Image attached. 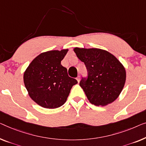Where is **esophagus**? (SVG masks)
I'll return each instance as SVG.
<instances>
[{"label": "esophagus", "instance_id": "1", "mask_svg": "<svg viewBox=\"0 0 146 146\" xmlns=\"http://www.w3.org/2000/svg\"><path fill=\"white\" fill-rule=\"evenodd\" d=\"M76 80H77L78 82H80V76H78L76 78Z\"/></svg>", "mask_w": 146, "mask_h": 146}]
</instances>
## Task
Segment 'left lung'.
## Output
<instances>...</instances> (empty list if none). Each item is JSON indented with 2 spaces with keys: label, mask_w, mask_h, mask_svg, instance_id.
<instances>
[{
  "label": "left lung",
  "mask_w": 146,
  "mask_h": 146,
  "mask_svg": "<svg viewBox=\"0 0 146 146\" xmlns=\"http://www.w3.org/2000/svg\"><path fill=\"white\" fill-rule=\"evenodd\" d=\"M78 58L84 62L87 80L80 86L89 101L96 106H105L119 98L126 82V70L115 56L98 48H74Z\"/></svg>",
  "instance_id": "8db88e82"
}]
</instances>
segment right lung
<instances>
[{"label":"right lung","instance_id":"obj_1","mask_svg":"<svg viewBox=\"0 0 146 146\" xmlns=\"http://www.w3.org/2000/svg\"><path fill=\"white\" fill-rule=\"evenodd\" d=\"M66 49L43 52L31 61L24 73V85L29 96L46 109H56L64 104L77 80L68 76L60 62Z\"/></svg>","mask_w":146,"mask_h":146}]
</instances>
